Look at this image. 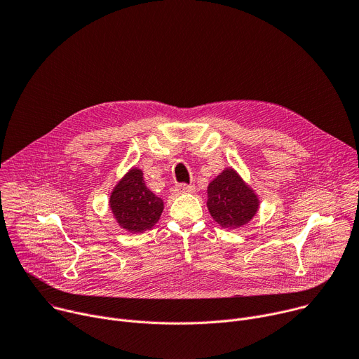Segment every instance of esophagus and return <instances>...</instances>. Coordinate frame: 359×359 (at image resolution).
Returning a JSON list of instances; mask_svg holds the SVG:
<instances>
[{"mask_svg":"<svg viewBox=\"0 0 359 359\" xmlns=\"http://www.w3.org/2000/svg\"><path fill=\"white\" fill-rule=\"evenodd\" d=\"M196 187L193 184H176L172 187V193L175 194H182V193H193Z\"/></svg>","mask_w":359,"mask_h":359,"instance_id":"1","label":"esophagus"}]
</instances>
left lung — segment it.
<instances>
[{"mask_svg": "<svg viewBox=\"0 0 359 359\" xmlns=\"http://www.w3.org/2000/svg\"><path fill=\"white\" fill-rule=\"evenodd\" d=\"M260 200L233 169L226 168L208 186V209L223 229H238L257 215Z\"/></svg>", "mask_w": 359, "mask_h": 359, "instance_id": "8db88e82", "label": "left lung"}]
</instances>
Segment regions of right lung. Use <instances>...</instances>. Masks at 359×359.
I'll return each instance as SVG.
<instances>
[{"label":"right lung","mask_w":359,"mask_h":359,"mask_svg":"<svg viewBox=\"0 0 359 359\" xmlns=\"http://www.w3.org/2000/svg\"><path fill=\"white\" fill-rule=\"evenodd\" d=\"M109 208L123 230L143 233L159 222L165 204L161 197L147 189L142 170L132 168L112 189Z\"/></svg>","instance_id":"add662e5"}]
</instances>
